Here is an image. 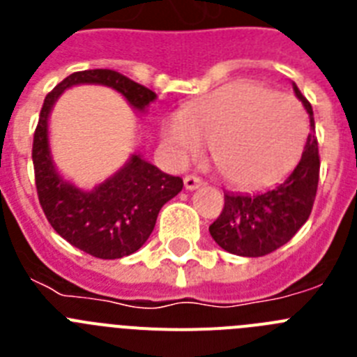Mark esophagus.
I'll return each instance as SVG.
<instances>
[{"mask_svg": "<svg viewBox=\"0 0 357 357\" xmlns=\"http://www.w3.org/2000/svg\"><path fill=\"white\" fill-rule=\"evenodd\" d=\"M202 184H204V181H202L200 176H197V175H185L184 176V185H185V189H189V191L198 189Z\"/></svg>", "mask_w": 357, "mask_h": 357, "instance_id": "obj_1", "label": "esophagus"}]
</instances>
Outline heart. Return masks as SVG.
<instances>
[{
	"instance_id": "b5f03b06",
	"label": "heart",
	"mask_w": 357,
	"mask_h": 357,
	"mask_svg": "<svg viewBox=\"0 0 357 357\" xmlns=\"http://www.w3.org/2000/svg\"><path fill=\"white\" fill-rule=\"evenodd\" d=\"M305 132L304 110L295 98L238 80L169 116L162 139L176 160L198 157L209 143L220 175L234 188L255 189L291 168Z\"/></svg>"
}]
</instances>
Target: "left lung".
Returning <instances> with one entry per match:
<instances>
[{"label": "left lung", "mask_w": 357, "mask_h": 357, "mask_svg": "<svg viewBox=\"0 0 357 357\" xmlns=\"http://www.w3.org/2000/svg\"><path fill=\"white\" fill-rule=\"evenodd\" d=\"M293 89L304 103L311 125L302 157L284 181L264 193H225V206L209 227V232L214 241L230 254L243 257L272 254L298 232L313 209L320 178L313 107L295 84Z\"/></svg>", "instance_id": "left-lung-1"}]
</instances>
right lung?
Masks as SVG:
<instances>
[{"instance_id": "obj_1", "label": "right lung", "mask_w": 357, "mask_h": 357, "mask_svg": "<svg viewBox=\"0 0 357 357\" xmlns=\"http://www.w3.org/2000/svg\"><path fill=\"white\" fill-rule=\"evenodd\" d=\"M78 84L107 85L118 91L135 110L155 100V93L112 69H85L69 75L46 94L33 134V172L40 207L50 225L73 247L98 259H119L134 254L150 238L160 207L182 191L181 176L160 172L141 155H132L114 176L82 191L64 181L55 166L48 143V118L53 103Z\"/></svg>"}]
</instances>
